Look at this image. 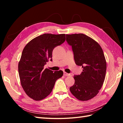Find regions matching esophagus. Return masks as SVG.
Segmentation results:
<instances>
[{
	"instance_id": "obj_1",
	"label": "esophagus",
	"mask_w": 123,
	"mask_h": 123,
	"mask_svg": "<svg viewBox=\"0 0 123 123\" xmlns=\"http://www.w3.org/2000/svg\"><path fill=\"white\" fill-rule=\"evenodd\" d=\"M63 74H64V76H69V75H70V74H68V73H67V72H63Z\"/></svg>"
}]
</instances>
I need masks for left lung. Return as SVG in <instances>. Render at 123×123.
<instances>
[{
  "label": "left lung",
  "mask_w": 123,
  "mask_h": 123,
  "mask_svg": "<svg viewBox=\"0 0 123 123\" xmlns=\"http://www.w3.org/2000/svg\"><path fill=\"white\" fill-rule=\"evenodd\" d=\"M66 40L72 46L75 64L82 68L81 74L74 76L70 92L78 100H90L99 93L105 80L107 64L103 49L83 34H67Z\"/></svg>",
  "instance_id": "8db88e82"
}]
</instances>
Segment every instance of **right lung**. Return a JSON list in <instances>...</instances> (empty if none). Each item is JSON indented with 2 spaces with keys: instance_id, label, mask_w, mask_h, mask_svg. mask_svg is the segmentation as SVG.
<instances>
[{
  "instance_id": "right-lung-1",
  "label": "right lung",
  "mask_w": 123,
  "mask_h": 123,
  "mask_svg": "<svg viewBox=\"0 0 123 123\" xmlns=\"http://www.w3.org/2000/svg\"><path fill=\"white\" fill-rule=\"evenodd\" d=\"M66 34H44L28 42L18 63L20 83L26 95L35 100H41L52 92L57 79L62 77L61 70L53 72L44 66L52 61L55 47L63 43Z\"/></svg>"
}]
</instances>
